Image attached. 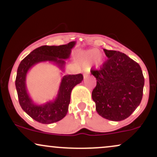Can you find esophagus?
I'll use <instances>...</instances> for the list:
<instances>
[{
	"mask_svg": "<svg viewBox=\"0 0 157 157\" xmlns=\"http://www.w3.org/2000/svg\"><path fill=\"white\" fill-rule=\"evenodd\" d=\"M89 75V70H84V71H83V76H84V77L86 76V75Z\"/></svg>",
	"mask_w": 157,
	"mask_h": 157,
	"instance_id": "esophagus-1",
	"label": "esophagus"
}]
</instances>
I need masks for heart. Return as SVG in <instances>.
I'll return each instance as SVG.
<instances>
[{"label": "heart", "instance_id": "1", "mask_svg": "<svg viewBox=\"0 0 157 157\" xmlns=\"http://www.w3.org/2000/svg\"><path fill=\"white\" fill-rule=\"evenodd\" d=\"M78 57L83 65H89L93 62L97 68L100 67L104 61L103 56L100 55V51L96 48L80 52Z\"/></svg>", "mask_w": 157, "mask_h": 157}]
</instances>
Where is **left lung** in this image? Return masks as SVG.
Masks as SVG:
<instances>
[{"label": "left lung", "mask_w": 157, "mask_h": 157, "mask_svg": "<svg viewBox=\"0 0 157 157\" xmlns=\"http://www.w3.org/2000/svg\"><path fill=\"white\" fill-rule=\"evenodd\" d=\"M103 50L108 60L100 70L91 71L97 80L91 96L99 115L121 121L141 102L145 80L140 65L125 54Z\"/></svg>", "instance_id": "left-lung-1"}]
</instances>
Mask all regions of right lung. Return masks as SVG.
I'll return each instance as SVG.
<instances>
[{
	"instance_id": "right-lung-1",
	"label": "right lung",
	"mask_w": 157,
	"mask_h": 157,
	"mask_svg": "<svg viewBox=\"0 0 157 157\" xmlns=\"http://www.w3.org/2000/svg\"><path fill=\"white\" fill-rule=\"evenodd\" d=\"M76 42L61 46H42L35 48L20 63L15 80L19 103L23 111L37 122L51 124L58 122L67 114L73 88L83 80L81 74L64 75L62 77L55 100L37 105L30 97L26 89V75L32 66L39 63L50 62L63 72L66 61L71 55Z\"/></svg>"
}]
</instances>
